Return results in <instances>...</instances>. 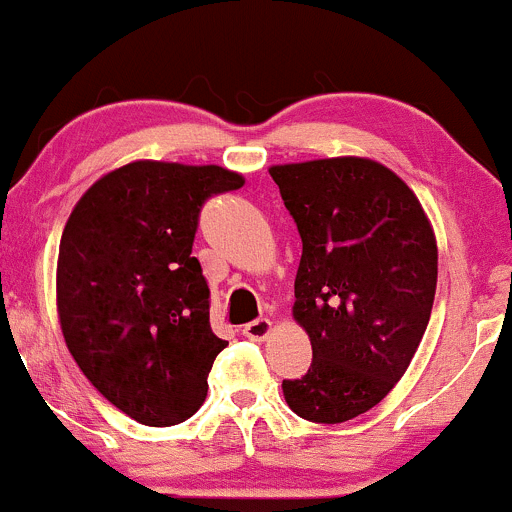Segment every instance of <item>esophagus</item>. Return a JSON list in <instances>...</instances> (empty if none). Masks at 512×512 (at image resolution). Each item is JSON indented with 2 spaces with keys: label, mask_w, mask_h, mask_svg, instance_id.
Returning a JSON list of instances; mask_svg holds the SVG:
<instances>
[{
  "label": "esophagus",
  "mask_w": 512,
  "mask_h": 512,
  "mask_svg": "<svg viewBox=\"0 0 512 512\" xmlns=\"http://www.w3.org/2000/svg\"><path fill=\"white\" fill-rule=\"evenodd\" d=\"M272 331V321L270 319H255L250 324L242 326V336L250 338V341H265Z\"/></svg>",
  "instance_id": "1"
}]
</instances>
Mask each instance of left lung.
I'll use <instances>...</instances> for the list:
<instances>
[{
    "label": "left lung",
    "instance_id": "obj_1",
    "mask_svg": "<svg viewBox=\"0 0 512 512\" xmlns=\"http://www.w3.org/2000/svg\"><path fill=\"white\" fill-rule=\"evenodd\" d=\"M301 238L294 319L311 338V368L284 380L309 422L373 410L405 375L437 292V240L417 196L370 159H319L270 169Z\"/></svg>",
    "mask_w": 512,
    "mask_h": 512
}]
</instances>
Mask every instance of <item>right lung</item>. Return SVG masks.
I'll return each mask as SVG.
<instances>
[{"label":"right lung","instance_id":"1","mask_svg":"<svg viewBox=\"0 0 512 512\" xmlns=\"http://www.w3.org/2000/svg\"><path fill=\"white\" fill-rule=\"evenodd\" d=\"M245 181L220 166L134 161L73 208L58 250L68 351L102 397L147 427L196 414L215 355L211 289L191 257L203 203Z\"/></svg>","mask_w":512,"mask_h":512}]
</instances>
